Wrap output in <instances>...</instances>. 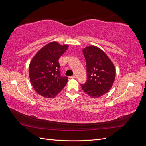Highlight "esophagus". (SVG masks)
Segmentation results:
<instances>
[{"instance_id": "esophagus-1", "label": "esophagus", "mask_w": 146, "mask_h": 146, "mask_svg": "<svg viewBox=\"0 0 146 146\" xmlns=\"http://www.w3.org/2000/svg\"><path fill=\"white\" fill-rule=\"evenodd\" d=\"M70 78H76V76H70L69 77Z\"/></svg>"}]
</instances>
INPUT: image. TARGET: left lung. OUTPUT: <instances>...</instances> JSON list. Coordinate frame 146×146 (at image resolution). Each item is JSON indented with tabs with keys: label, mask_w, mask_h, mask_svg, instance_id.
Wrapping results in <instances>:
<instances>
[{
	"label": "left lung",
	"mask_w": 146,
	"mask_h": 146,
	"mask_svg": "<svg viewBox=\"0 0 146 146\" xmlns=\"http://www.w3.org/2000/svg\"><path fill=\"white\" fill-rule=\"evenodd\" d=\"M86 64L87 80L82 90L91 98H98L111 89L116 77L115 67L100 48L90 46L83 49Z\"/></svg>",
	"instance_id": "8db88e82"
}]
</instances>
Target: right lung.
I'll return each instance as SVG.
<instances>
[{
	"label": "right lung",
	"mask_w": 146,
	"mask_h": 146,
	"mask_svg": "<svg viewBox=\"0 0 146 146\" xmlns=\"http://www.w3.org/2000/svg\"><path fill=\"white\" fill-rule=\"evenodd\" d=\"M54 41L41 48L29 64L30 80L37 93L46 98H53L62 90L68 77H61L58 60L68 48Z\"/></svg>",
	"instance_id": "obj_1"
}]
</instances>
